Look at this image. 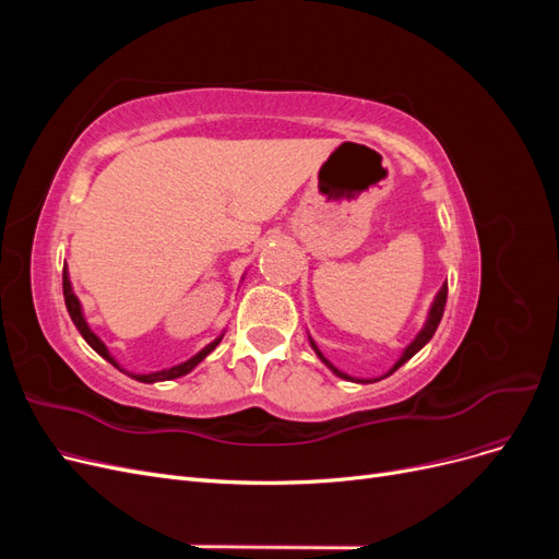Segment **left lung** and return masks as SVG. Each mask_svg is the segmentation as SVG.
<instances>
[{
    "label": "left lung",
    "mask_w": 559,
    "mask_h": 559,
    "mask_svg": "<svg viewBox=\"0 0 559 559\" xmlns=\"http://www.w3.org/2000/svg\"><path fill=\"white\" fill-rule=\"evenodd\" d=\"M445 300H448V282L441 286V289H438V294H436V298H433V302H431V308H429V314H427L425 326L419 329V333L413 337V343H411L408 347H405V349L401 352L399 361H396L392 368H389L382 378H389V376H392L396 368H401L405 361L413 359L415 354H417L421 347H425V345L431 341L433 333H436V329H438V324H441V317H443V310H445ZM308 337H310V335H308ZM310 345H312V349H314L317 357H319L321 361H324V364H326V366L333 370V373H335L337 378H343V380H352V382H361V384H366V382H378V380H382V378H373V380H359V378H357V380H354V378H349L347 373H343V370H337V368H335V366H333V364H331V361L324 357V354H321V349L317 347V343L312 341V337H310Z\"/></svg>",
    "instance_id": "obj_1"
}]
</instances>
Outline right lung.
Masks as SVG:
<instances>
[{
	"label": "right lung",
	"mask_w": 559,
	"mask_h": 559,
	"mask_svg": "<svg viewBox=\"0 0 559 559\" xmlns=\"http://www.w3.org/2000/svg\"><path fill=\"white\" fill-rule=\"evenodd\" d=\"M62 294H64V306H67V312H70V317H72V321H74V326L79 329V333L83 335V341H86L99 357L103 359H107L111 366H116L118 370H123L121 366H118V361L111 357L109 354V349H107V345L99 341V337L91 331V326H88V321H86V317H83V308H81V302H79V298H76V294H74V289H72V282H70V273H67V263H64V270H62ZM222 337H224V333L218 335V337H214V341L210 343V345H205L202 347L198 354H193L191 359H186V361H181V364H177V366H173V368H163V370H156V373H128V370H123L126 376H130L132 380H138V382H146V384H154V382H165V380H175V378H181V376H186V373H191V370L207 357V354L222 343Z\"/></svg>",
	"instance_id": "add662e5"
}]
</instances>
